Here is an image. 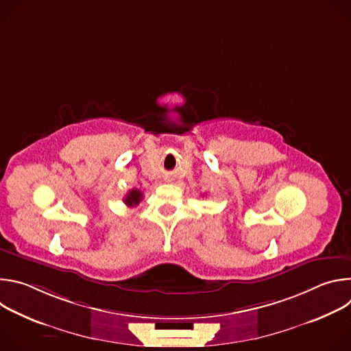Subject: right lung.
<instances>
[{"instance_id": "right-lung-1", "label": "right lung", "mask_w": 351, "mask_h": 351, "mask_svg": "<svg viewBox=\"0 0 351 351\" xmlns=\"http://www.w3.org/2000/svg\"><path fill=\"white\" fill-rule=\"evenodd\" d=\"M143 199V193L138 189H132L123 198V203L129 207H136Z\"/></svg>"}]
</instances>
